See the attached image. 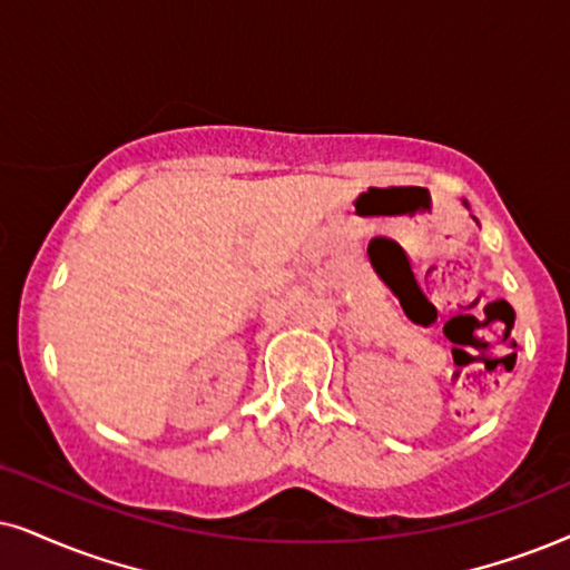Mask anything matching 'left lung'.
I'll list each match as a JSON object with an SVG mask.
<instances>
[{
    "instance_id": "8db88e82",
    "label": "left lung",
    "mask_w": 570,
    "mask_h": 570,
    "mask_svg": "<svg viewBox=\"0 0 570 570\" xmlns=\"http://www.w3.org/2000/svg\"><path fill=\"white\" fill-rule=\"evenodd\" d=\"M463 205H465V207H468V202H465V199H463Z\"/></svg>"
}]
</instances>
